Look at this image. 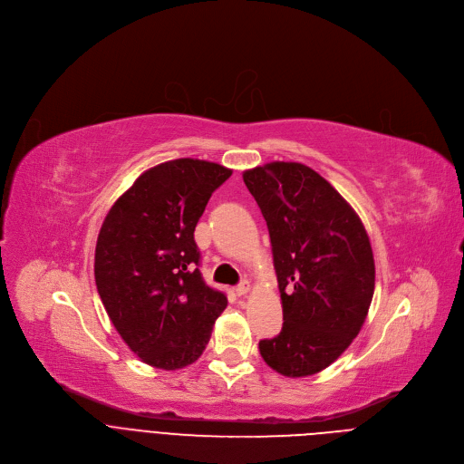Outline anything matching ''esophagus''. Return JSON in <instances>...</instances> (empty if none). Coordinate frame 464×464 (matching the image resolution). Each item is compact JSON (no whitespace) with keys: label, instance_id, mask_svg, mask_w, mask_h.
<instances>
[{"label":"esophagus","instance_id":"esophagus-1","mask_svg":"<svg viewBox=\"0 0 464 464\" xmlns=\"http://www.w3.org/2000/svg\"><path fill=\"white\" fill-rule=\"evenodd\" d=\"M249 290V281L247 279H242L237 286H235V292H237V296H244V294Z\"/></svg>","mask_w":464,"mask_h":464}]
</instances>
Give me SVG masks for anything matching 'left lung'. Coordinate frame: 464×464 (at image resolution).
Wrapping results in <instances>:
<instances>
[{
    "instance_id": "8db88e82",
    "label": "left lung",
    "mask_w": 464,
    "mask_h": 464,
    "mask_svg": "<svg viewBox=\"0 0 464 464\" xmlns=\"http://www.w3.org/2000/svg\"><path fill=\"white\" fill-rule=\"evenodd\" d=\"M266 220L283 327L259 343L286 377L327 368L361 331L373 296L368 235L348 201L313 168L270 162L244 172Z\"/></svg>"
}]
</instances>
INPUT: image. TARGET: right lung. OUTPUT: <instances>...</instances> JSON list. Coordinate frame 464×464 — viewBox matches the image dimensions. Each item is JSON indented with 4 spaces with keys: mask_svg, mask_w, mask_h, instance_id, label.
Here are the masks:
<instances>
[{
    "mask_svg": "<svg viewBox=\"0 0 464 464\" xmlns=\"http://www.w3.org/2000/svg\"><path fill=\"white\" fill-rule=\"evenodd\" d=\"M229 176V168L199 159L157 164L116 199L100 229V298L125 344L151 366L194 362L227 305L201 277L194 229Z\"/></svg>",
    "mask_w": 464,
    "mask_h": 464,
    "instance_id": "1",
    "label": "right lung"
}]
</instances>
